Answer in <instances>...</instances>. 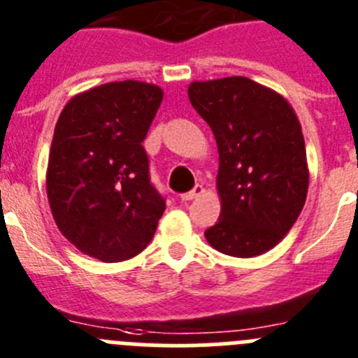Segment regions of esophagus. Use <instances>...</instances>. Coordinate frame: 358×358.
I'll list each match as a JSON object with an SVG mask.
<instances>
[{
  "mask_svg": "<svg viewBox=\"0 0 358 358\" xmlns=\"http://www.w3.org/2000/svg\"><path fill=\"white\" fill-rule=\"evenodd\" d=\"M202 193H204V186H202V185H196L195 188L192 189V192L182 193V195H181V201H193V199H196V196H201Z\"/></svg>",
  "mask_w": 358,
  "mask_h": 358,
  "instance_id": "1",
  "label": "esophagus"
}]
</instances>
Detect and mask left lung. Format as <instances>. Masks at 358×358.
I'll use <instances>...</instances> for the list:
<instances>
[{
    "label": "left lung",
    "mask_w": 358,
    "mask_h": 358,
    "mask_svg": "<svg viewBox=\"0 0 358 358\" xmlns=\"http://www.w3.org/2000/svg\"><path fill=\"white\" fill-rule=\"evenodd\" d=\"M188 97L220 154V220L204 232L215 250L255 257L300 216L309 188L300 120L280 94L243 76L193 81Z\"/></svg>",
    "instance_id": "8db88e82"
}]
</instances>
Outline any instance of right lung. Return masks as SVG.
I'll return each mask as SVG.
<instances>
[{"label": "right lung", "mask_w": 358, "mask_h": 358, "mask_svg": "<svg viewBox=\"0 0 358 358\" xmlns=\"http://www.w3.org/2000/svg\"><path fill=\"white\" fill-rule=\"evenodd\" d=\"M163 101L143 81H113L72 97L58 117L45 189L62 234L83 254L120 262L149 245L165 199L142 142Z\"/></svg>", "instance_id": "obj_1"}]
</instances>
